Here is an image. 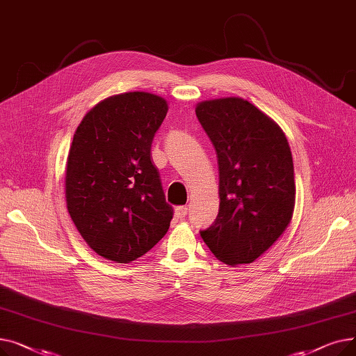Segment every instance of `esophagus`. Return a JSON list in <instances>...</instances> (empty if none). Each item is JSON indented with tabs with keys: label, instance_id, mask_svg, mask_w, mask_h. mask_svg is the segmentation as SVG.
I'll return each instance as SVG.
<instances>
[{
	"label": "esophagus",
	"instance_id": "34e87169",
	"mask_svg": "<svg viewBox=\"0 0 356 356\" xmlns=\"http://www.w3.org/2000/svg\"><path fill=\"white\" fill-rule=\"evenodd\" d=\"M188 212H189V209L186 208V207H177V208L175 209V216H176L177 219H183V218L188 216Z\"/></svg>",
	"mask_w": 356,
	"mask_h": 356
}]
</instances>
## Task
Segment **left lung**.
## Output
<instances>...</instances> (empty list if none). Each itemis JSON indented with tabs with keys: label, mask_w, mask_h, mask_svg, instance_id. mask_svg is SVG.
Instances as JSON below:
<instances>
[{
	"label": "left lung",
	"mask_w": 356,
	"mask_h": 356,
	"mask_svg": "<svg viewBox=\"0 0 356 356\" xmlns=\"http://www.w3.org/2000/svg\"><path fill=\"white\" fill-rule=\"evenodd\" d=\"M219 167V212L200 231L228 266L250 264L280 238L293 218L294 167L289 141L264 112L241 98L197 104Z\"/></svg>",
	"instance_id": "left-lung-1"
}]
</instances>
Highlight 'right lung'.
Returning a JSON list of instances; mask_svg holds the SVG:
<instances>
[{
    "label": "right lung",
    "instance_id": "right-lung-1",
    "mask_svg": "<svg viewBox=\"0 0 356 356\" xmlns=\"http://www.w3.org/2000/svg\"><path fill=\"white\" fill-rule=\"evenodd\" d=\"M168 111L165 99L127 92L93 106L74 131L65 189L69 215L98 255L124 264L165 235V202L152 144Z\"/></svg>",
    "mask_w": 356,
    "mask_h": 356
}]
</instances>
